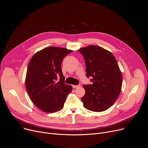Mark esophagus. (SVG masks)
<instances>
[{
    "mask_svg": "<svg viewBox=\"0 0 148 148\" xmlns=\"http://www.w3.org/2000/svg\"><path fill=\"white\" fill-rule=\"evenodd\" d=\"M81 86L80 84H78V85H73V87L74 88H80Z\"/></svg>",
    "mask_w": 148,
    "mask_h": 148,
    "instance_id": "obj_1",
    "label": "esophagus"
}]
</instances>
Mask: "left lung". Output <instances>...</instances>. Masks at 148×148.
<instances>
[{
  "label": "left lung",
  "instance_id": "obj_1",
  "mask_svg": "<svg viewBox=\"0 0 148 148\" xmlns=\"http://www.w3.org/2000/svg\"><path fill=\"white\" fill-rule=\"evenodd\" d=\"M78 51L86 63V77L92 84H84L82 98L84 108L100 112L110 108L120 94L122 75L113 54L103 47L89 45Z\"/></svg>",
  "mask_w": 148,
  "mask_h": 148
}]
</instances>
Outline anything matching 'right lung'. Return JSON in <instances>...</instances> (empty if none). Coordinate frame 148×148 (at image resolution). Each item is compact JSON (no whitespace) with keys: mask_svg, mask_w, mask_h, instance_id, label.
Segmentation results:
<instances>
[{"mask_svg":"<svg viewBox=\"0 0 148 148\" xmlns=\"http://www.w3.org/2000/svg\"><path fill=\"white\" fill-rule=\"evenodd\" d=\"M73 51L49 47L36 53L29 62L26 88L34 104L45 112L61 110L71 86L65 83L61 69L63 59Z\"/></svg>","mask_w":148,"mask_h":148,"instance_id":"obj_1","label":"right lung"}]
</instances>
